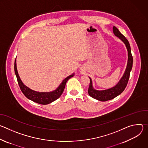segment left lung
Instances as JSON below:
<instances>
[{
    "instance_id": "obj_1",
    "label": "left lung",
    "mask_w": 148,
    "mask_h": 148,
    "mask_svg": "<svg viewBox=\"0 0 148 148\" xmlns=\"http://www.w3.org/2000/svg\"><path fill=\"white\" fill-rule=\"evenodd\" d=\"M113 32L114 34L118 37H119L125 45L126 49H127L128 51V63L127 66H126L125 71L122 76V77L121 78L119 81L118 82L116 85L110 89L105 90H101L98 91L95 90L92 87V80L91 78L90 79V86L88 88V94L90 97H92L94 99H96L98 101H106L108 100H110L112 99H114L119 94H121L126 88V86L130 78V73L132 68V64H133V57L131 54V50L130 45L129 43V41L128 40L125 38V37L121 33V32L119 31V30L115 26L113 27Z\"/></svg>"
}]
</instances>
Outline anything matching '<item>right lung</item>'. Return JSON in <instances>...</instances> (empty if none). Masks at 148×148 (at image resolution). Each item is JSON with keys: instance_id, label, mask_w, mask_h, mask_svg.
<instances>
[{"instance_id": "1", "label": "right lung", "mask_w": 148, "mask_h": 148, "mask_svg": "<svg viewBox=\"0 0 148 148\" xmlns=\"http://www.w3.org/2000/svg\"><path fill=\"white\" fill-rule=\"evenodd\" d=\"M14 72L17 77V82L20 88L23 93V94L28 99L40 104L47 105L49 104L55 100L57 99L62 94L65 88V86L67 81L71 77H73L74 74H73L67 78H66L60 84L58 87L54 91L51 92H37L31 90L27 86H26L23 82L21 80L16 67V60L14 61Z\"/></svg>"}]
</instances>
